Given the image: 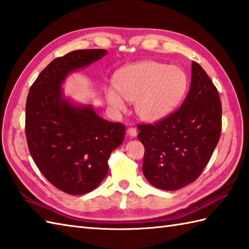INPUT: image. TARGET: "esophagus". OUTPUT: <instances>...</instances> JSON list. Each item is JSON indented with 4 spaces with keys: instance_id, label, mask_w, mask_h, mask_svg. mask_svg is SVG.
I'll list each match as a JSON object with an SVG mask.
<instances>
[{
    "instance_id": "34e87169",
    "label": "esophagus",
    "mask_w": 249,
    "mask_h": 249,
    "mask_svg": "<svg viewBox=\"0 0 249 249\" xmlns=\"http://www.w3.org/2000/svg\"><path fill=\"white\" fill-rule=\"evenodd\" d=\"M127 134H128L129 137H134V138H135V137H137V135H138L137 130L135 128H131V127L127 129Z\"/></svg>"
}]
</instances>
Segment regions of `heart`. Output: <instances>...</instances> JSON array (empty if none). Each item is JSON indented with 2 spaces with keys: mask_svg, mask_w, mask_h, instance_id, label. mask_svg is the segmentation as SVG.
<instances>
[{
  "mask_svg": "<svg viewBox=\"0 0 249 249\" xmlns=\"http://www.w3.org/2000/svg\"><path fill=\"white\" fill-rule=\"evenodd\" d=\"M114 89H105V98L114 112H124V100L134 103L138 118L156 123L172 114L188 89L186 72L178 66L143 61L121 68L113 76Z\"/></svg>",
  "mask_w": 249,
  "mask_h": 249,
  "instance_id": "b5f03b06",
  "label": "heart"
}]
</instances>
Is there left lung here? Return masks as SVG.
<instances>
[{"mask_svg":"<svg viewBox=\"0 0 249 249\" xmlns=\"http://www.w3.org/2000/svg\"><path fill=\"white\" fill-rule=\"evenodd\" d=\"M138 129L145 149L142 171L153 186L177 190L198 178L221 131L217 89L198 63L193 62L190 89L179 109Z\"/></svg>","mask_w":249,"mask_h":249,"instance_id":"obj_1","label":"left lung"}]
</instances>
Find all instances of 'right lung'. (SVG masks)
<instances>
[{
	"label": "right lung",
	"instance_id": "add662e5",
	"mask_svg": "<svg viewBox=\"0 0 249 249\" xmlns=\"http://www.w3.org/2000/svg\"><path fill=\"white\" fill-rule=\"evenodd\" d=\"M107 54L105 49L70 52L52 61L31 87L25 106V135L31 156L62 192L83 195L102 183L111 152L122 144L125 126L99 116L92 105L66 97L63 83Z\"/></svg>",
	"mask_w": 249,
	"mask_h": 249
}]
</instances>
